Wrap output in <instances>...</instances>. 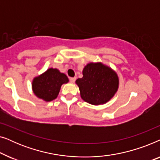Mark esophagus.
Here are the masks:
<instances>
[{
  "label": "esophagus",
  "mask_w": 160,
  "mask_h": 160,
  "mask_svg": "<svg viewBox=\"0 0 160 160\" xmlns=\"http://www.w3.org/2000/svg\"><path fill=\"white\" fill-rule=\"evenodd\" d=\"M76 81V77H73V78H70V82L71 83H74Z\"/></svg>",
  "instance_id": "obj_1"
}]
</instances>
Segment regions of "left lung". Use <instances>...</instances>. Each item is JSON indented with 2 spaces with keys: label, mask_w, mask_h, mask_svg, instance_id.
<instances>
[{
  "label": "left lung",
  "mask_w": 160,
  "mask_h": 160,
  "mask_svg": "<svg viewBox=\"0 0 160 160\" xmlns=\"http://www.w3.org/2000/svg\"><path fill=\"white\" fill-rule=\"evenodd\" d=\"M83 77L76 84L80 90L81 98L89 104L98 106L106 103L119 88V77L110 67L102 62H89L84 68Z\"/></svg>",
  "instance_id": "left-lung-1"
}]
</instances>
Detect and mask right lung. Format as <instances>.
<instances>
[{"mask_svg": "<svg viewBox=\"0 0 160 160\" xmlns=\"http://www.w3.org/2000/svg\"><path fill=\"white\" fill-rule=\"evenodd\" d=\"M69 82L65 73L57 68H49L47 71L33 78L32 89L37 98L46 102L56 99L61 86Z\"/></svg>", "mask_w": 160, "mask_h": 160, "instance_id": "add662e5", "label": "right lung"}]
</instances>
